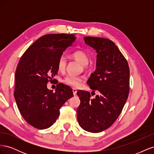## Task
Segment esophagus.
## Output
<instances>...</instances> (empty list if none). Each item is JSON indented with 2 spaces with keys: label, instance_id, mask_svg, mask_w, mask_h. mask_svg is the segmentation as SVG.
I'll return each instance as SVG.
<instances>
[{
  "label": "esophagus",
  "instance_id": "1",
  "mask_svg": "<svg viewBox=\"0 0 154 154\" xmlns=\"http://www.w3.org/2000/svg\"><path fill=\"white\" fill-rule=\"evenodd\" d=\"M72 92H73V95L76 96V93H77V91H76V88H72Z\"/></svg>",
  "mask_w": 154,
  "mask_h": 154
}]
</instances>
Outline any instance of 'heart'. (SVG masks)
Here are the masks:
<instances>
[{"instance_id":"1","label":"heart","mask_w":154,"mask_h":154,"mask_svg":"<svg viewBox=\"0 0 154 154\" xmlns=\"http://www.w3.org/2000/svg\"><path fill=\"white\" fill-rule=\"evenodd\" d=\"M72 57L74 59H75L76 61L80 62L82 66L86 67L88 63V57L87 54L85 51L82 50H78L73 53L72 54ZM66 59L64 57H61L58 62V69L60 71H63L66 67ZM83 80L82 78L81 77H74L67 76L64 78L63 82L66 83V85L71 86L73 87H78L80 85L81 83Z\"/></svg>"}]
</instances>
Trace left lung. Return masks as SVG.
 <instances>
[{"instance_id": "left-lung-1", "label": "left lung", "mask_w": 154, "mask_h": 154, "mask_svg": "<svg viewBox=\"0 0 154 154\" xmlns=\"http://www.w3.org/2000/svg\"><path fill=\"white\" fill-rule=\"evenodd\" d=\"M83 39L97 53L96 71L87 84L100 94L91 99L88 92H77L80 100L77 118L83 130L97 133L109 128L122 112L129 93L130 71L127 61L112 41L91 36Z\"/></svg>"}]
</instances>
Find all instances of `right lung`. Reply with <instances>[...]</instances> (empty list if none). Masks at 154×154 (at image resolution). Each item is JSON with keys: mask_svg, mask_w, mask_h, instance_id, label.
<instances>
[{"mask_svg": "<svg viewBox=\"0 0 154 154\" xmlns=\"http://www.w3.org/2000/svg\"><path fill=\"white\" fill-rule=\"evenodd\" d=\"M76 37L49 34L36 40L22 56L15 71L14 97L21 115L32 127H50L60 115L59 109L73 96L71 88L60 83L53 92L47 87L57 74L58 62Z\"/></svg>", "mask_w": 154, "mask_h": 154, "instance_id": "1", "label": "right lung"}]
</instances>
